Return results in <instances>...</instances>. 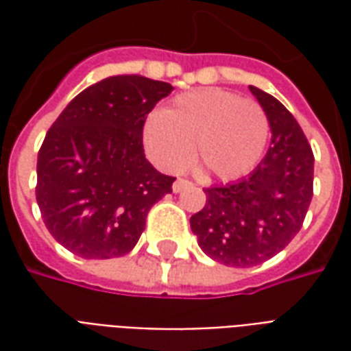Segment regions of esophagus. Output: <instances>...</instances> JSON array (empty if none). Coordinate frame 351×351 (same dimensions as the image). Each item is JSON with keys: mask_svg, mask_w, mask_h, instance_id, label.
<instances>
[{"mask_svg": "<svg viewBox=\"0 0 351 351\" xmlns=\"http://www.w3.org/2000/svg\"><path fill=\"white\" fill-rule=\"evenodd\" d=\"M191 186H193V184H191L190 180H186V178H176L175 182H173V191H175V193H180V191L188 190Z\"/></svg>", "mask_w": 351, "mask_h": 351, "instance_id": "obj_1", "label": "esophagus"}]
</instances>
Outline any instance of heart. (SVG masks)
<instances>
[{"instance_id":"1","label":"heart","mask_w":351,"mask_h":351,"mask_svg":"<svg viewBox=\"0 0 351 351\" xmlns=\"http://www.w3.org/2000/svg\"><path fill=\"white\" fill-rule=\"evenodd\" d=\"M269 133V116L258 101L221 88H201L148 116L143 138L150 160L167 173L182 171L193 150L205 173L237 180L261 161Z\"/></svg>"}]
</instances>
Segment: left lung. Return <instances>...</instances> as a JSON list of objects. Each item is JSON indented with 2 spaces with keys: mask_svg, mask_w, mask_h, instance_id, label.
Wrapping results in <instances>:
<instances>
[{
  "mask_svg": "<svg viewBox=\"0 0 351 351\" xmlns=\"http://www.w3.org/2000/svg\"><path fill=\"white\" fill-rule=\"evenodd\" d=\"M271 123L269 152L248 178L205 188V206L190 218L208 258L254 267L291 243L308 210L314 154L293 114L276 97L250 86Z\"/></svg>",
  "mask_w": 351,
  "mask_h": 351,
  "instance_id": "obj_1",
  "label": "left lung"
}]
</instances>
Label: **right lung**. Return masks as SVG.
I'll return each mask as SVG.
<instances>
[{"mask_svg":"<svg viewBox=\"0 0 351 351\" xmlns=\"http://www.w3.org/2000/svg\"><path fill=\"white\" fill-rule=\"evenodd\" d=\"M171 90L137 75L108 77L80 92L52 123L37 156L35 197L64 248L84 259L135 248L148 210L175 182L143 148L146 114Z\"/></svg>","mask_w":351,"mask_h":351,"instance_id":"add662e5","label":"right lung"}]
</instances>
